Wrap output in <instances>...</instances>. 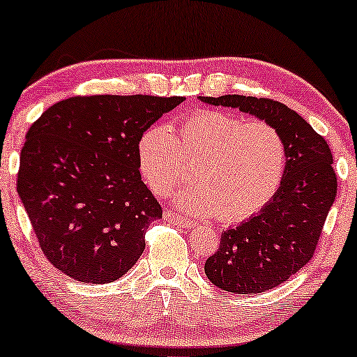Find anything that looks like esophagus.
I'll list each match as a JSON object with an SVG mask.
<instances>
[{"mask_svg": "<svg viewBox=\"0 0 357 357\" xmlns=\"http://www.w3.org/2000/svg\"><path fill=\"white\" fill-rule=\"evenodd\" d=\"M164 218L169 219L170 222H174L175 226H178L182 229H192L193 227V222L190 221V219L183 218V216H178V214H175L174 211H169V209L164 213Z\"/></svg>", "mask_w": 357, "mask_h": 357, "instance_id": "obj_1", "label": "esophagus"}]
</instances>
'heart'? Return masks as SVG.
I'll return each instance as SVG.
<instances>
[{
	"mask_svg": "<svg viewBox=\"0 0 357 357\" xmlns=\"http://www.w3.org/2000/svg\"><path fill=\"white\" fill-rule=\"evenodd\" d=\"M138 169L151 192L167 197L197 162L192 187L174 193V203L199 218L241 222L275 198L287 167L282 135L265 121H247L221 110H197L174 133L154 125L138 141Z\"/></svg>",
	"mask_w": 357,
	"mask_h": 357,
	"instance_id": "b5f03b06",
	"label": "heart"
}]
</instances>
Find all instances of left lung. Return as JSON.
Wrapping results in <instances>:
<instances>
[{
	"label": "left lung",
	"instance_id": "1",
	"mask_svg": "<svg viewBox=\"0 0 357 357\" xmlns=\"http://www.w3.org/2000/svg\"><path fill=\"white\" fill-rule=\"evenodd\" d=\"M203 104L238 109L282 135L287 167L275 198L255 216L221 234L204 263L208 280L234 294H258L289 280L314 255L336 197L330 146L289 107L276 100L227 94L199 97Z\"/></svg>",
	"mask_w": 357,
	"mask_h": 357
}]
</instances>
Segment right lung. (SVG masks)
<instances>
[{
	"label": "right lung",
	"instance_id": "obj_1",
	"mask_svg": "<svg viewBox=\"0 0 357 357\" xmlns=\"http://www.w3.org/2000/svg\"><path fill=\"white\" fill-rule=\"evenodd\" d=\"M185 97L91 96L52 105L29 128L17 193L43 255L73 280L116 281L162 209L138 169V141Z\"/></svg>",
	"mask_w": 357,
	"mask_h": 357
}]
</instances>
